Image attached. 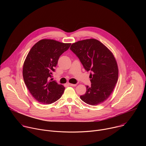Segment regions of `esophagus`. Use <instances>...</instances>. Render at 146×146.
Wrapping results in <instances>:
<instances>
[{
	"instance_id": "obj_1",
	"label": "esophagus",
	"mask_w": 146,
	"mask_h": 146,
	"mask_svg": "<svg viewBox=\"0 0 146 146\" xmlns=\"http://www.w3.org/2000/svg\"><path fill=\"white\" fill-rule=\"evenodd\" d=\"M68 85L72 87H75L76 86V84H70V83H68Z\"/></svg>"
}]
</instances>
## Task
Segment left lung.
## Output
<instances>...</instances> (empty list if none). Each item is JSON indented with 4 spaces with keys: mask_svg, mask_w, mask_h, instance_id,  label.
<instances>
[{
    "mask_svg": "<svg viewBox=\"0 0 146 146\" xmlns=\"http://www.w3.org/2000/svg\"><path fill=\"white\" fill-rule=\"evenodd\" d=\"M70 50L76 55L84 69L91 72L90 87L81 99L95 106L105 101L112 93L118 77V69L112 52L98 40L90 38L72 44Z\"/></svg>",
    "mask_w": 146,
    "mask_h": 146,
    "instance_id": "8db88e82",
    "label": "left lung"
}]
</instances>
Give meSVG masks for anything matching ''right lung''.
<instances>
[{
	"label": "right lung",
	"mask_w": 146,
	"mask_h": 146,
	"mask_svg": "<svg viewBox=\"0 0 146 146\" xmlns=\"http://www.w3.org/2000/svg\"><path fill=\"white\" fill-rule=\"evenodd\" d=\"M70 45L54 40L43 39L29 52L23 66V78L31 95L40 103L51 104L64 94L63 86L49 80L55 71L59 56Z\"/></svg>",
	"instance_id": "right-lung-1"
}]
</instances>
